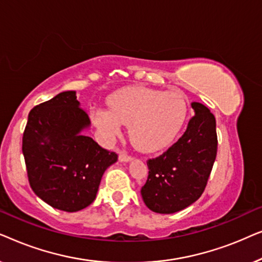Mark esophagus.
Listing matches in <instances>:
<instances>
[{
  "label": "esophagus",
  "mask_w": 262,
  "mask_h": 262,
  "mask_svg": "<svg viewBox=\"0 0 262 262\" xmlns=\"http://www.w3.org/2000/svg\"><path fill=\"white\" fill-rule=\"evenodd\" d=\"M132 157L130 155H127L126 152H120L119 154V161L120 162H128V161H131Z\"/></svg>",
  "instance_id": "obj_1"
}]
</instances>
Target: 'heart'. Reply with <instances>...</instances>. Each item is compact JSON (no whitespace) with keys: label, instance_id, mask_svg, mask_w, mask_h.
<instances>
[{"label":"heart","instance_id":"obj_1","mask_svg":"<svg viewBox=\"0 0 262 262\" xmlns=\"http://www.w3.org/2000/svg\"><path fill=\"white\" fill-rule=\"evenodd\" d=\"M110 108L93 110L96 126L108 138L118 137L123 126L142 151L154 152L166 148L177 137L187 117V102L179 92H162L136 87L114 93Z\"/></svg>","mask_w":262,"mask_h":262}]
</instances>
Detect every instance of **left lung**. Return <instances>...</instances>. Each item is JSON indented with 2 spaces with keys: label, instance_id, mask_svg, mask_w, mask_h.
<instances>
[{
  "label": "left lung",
  "instance_id": "8db88e82",
  "mask_svg": "<svg viewBox=\"0 0 262 262\" xmlns=\"http://www.w3.org/2000/svg\"><path fill=\"white\" fill-rule=\"evenodd\" d=\"M194 117L166 152L148 160L149 175L141 189L150 210L169 214L192 205L203 194L217 155L216 119L206 106L192 102Z\"/></svg>",
  "mask_w": 262,
  "mask_h": 262
}]
</instances>
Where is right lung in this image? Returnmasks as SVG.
<instances>
[{
    "label": "right lung",
    "mask_w": 262,
    "mask_h": 262,
    "mask_svg": "<svg viewBox=\"0 0 262 262\" xmlns=\"http://www.w3.org/2000/svg\"><path fill=\"white\" fill-rule=\"evenodd\" d=\"M88 114L76 92L68 91L33 107L23 137V154L33 192L55 209L76 212L94 202L105 170L118 155L82 134Z\"/></svg>",
    "instance_id": "add662e5"
}]
</instances>
